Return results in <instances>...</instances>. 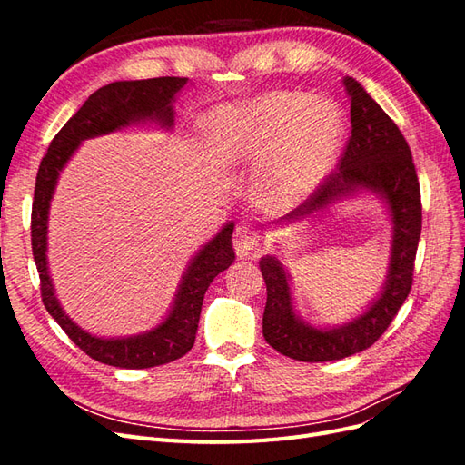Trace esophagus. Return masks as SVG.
<instances>
[{
	"label": "esophagus",
	"instance_id": "obj_1",
	"mask_svg": "<svg viewBox=\"0 0 465 465\" xmlns=\"http://www.w3.org/2000/svg\"><path fill=\"white\" fill-rule=\"evenodd\" d=\"M258 242H260V232L256 231V227H252L250 223L236 224L234 234H232V246H234L238 256L241 258L256 256Z\"/></svg>",
	"mask_w": 465,
	"mask_h": 465
}]
</instances>
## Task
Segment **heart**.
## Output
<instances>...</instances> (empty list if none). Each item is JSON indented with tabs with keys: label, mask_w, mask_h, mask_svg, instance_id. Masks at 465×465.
I'll return each instance as SVG.
<instances>
[{
	"label": "heart",
	"mask_w": 465,
	"mask_h": 465,
	"mask_svg": "<svg viewBox=\"0 0 465 465\" xmlns=\"http://www.w3.org/2000/svg\"><path fill=\"white\" fill-rule=\"evenodd\" d=\"M205 135L219 164L256 163L252 186L258 202L285 211L308 198L331 171L343 139V114L322 98L270 93L209 112Z\"/></svg>",
	"instance_id": "1"
}]
</instances>
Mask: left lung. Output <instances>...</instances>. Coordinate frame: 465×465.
<instances>
[{"label":"left lung","mask_w":465,"mask_h":465,"mask_svg":"<svg viewBox=\"0 0 465 465\" xmlns=\"http://www.w3.org/2000/svg\"><path fill=\"white\" fill-rule=\"evenodd\" d=\"M351 98V137L341 161L314 193L281 221L294 223L359 192L382 198L391 219L386 283L376 301L351 322L316 328L294 312L291 279L275 256L260 260L267 287L263 337L281 355L304 362L340 361L369 349L398 314L413 285L420 236V190L410 145L400 128L353 77L343 79Z\"/></svg>","instance_id":"obj_1"}]
</instances>
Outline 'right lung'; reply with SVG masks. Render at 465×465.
<instances>
[{
    "mask_svg": "<svg viewBox=\"0 0 465 465\" xmlns=\"http://www.w3.org/2000/svg\"><path fill=\"white\" fill-rule=\"evenodd\" d=\"M186 83V77H154L142 81H116L94 91L85 104L55 134L36 174L31 236L33 256L40 275L42 302L50 316L69 335V340L81 351H85L91 359L110 364V367L151 369L188 353L195 341L209 283L234 262V223L224 224L193 256L188 270L182 275L171 312L157 328L139 335L106 340V337H96L79 328L55 299L46 258L50 202L65 163L72 159V154L85 139L116 132L137 122H154L161 128L171 130L174 125L173 103Z\"/></svg>",
    "mask_w": 465,
    "mask_h": 465,
    "instance_id": "obj_1",
    "label": "right lung"
}]
</instances>
